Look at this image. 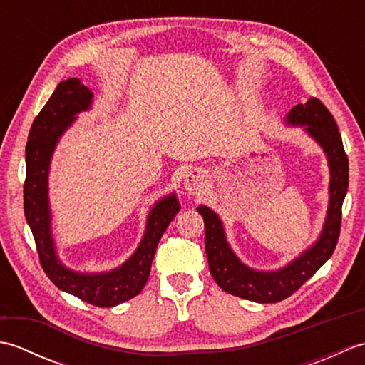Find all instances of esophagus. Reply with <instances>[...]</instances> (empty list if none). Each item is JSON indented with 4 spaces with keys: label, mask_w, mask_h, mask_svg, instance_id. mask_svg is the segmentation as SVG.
Masks as SVG:
<instances>
[{
    "label": "esophagus",
    "mask_w": 365,
    "mask_h": 365,
    "mask_svg": "<svg viewBox=\"0 0 365 365\" xmlns=\"http://www.w3.org/2000/svg\"><path fill=\"white\" fill-rule=\"evenodd\" d=\"M208 175L204 169L200 168H192L190 173L185 175V190H187L190 195H200L207 187Z\"/></svg>",
    "instance_id": "34e87169"
}]
</instances>
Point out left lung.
Wrapping results in <instances>:
<instances>
[{
  "label": "left lung",
  "mask_w": 365,
  "mask_h": 365,
  "mask_svg": "<svg viewBox=\"0 0 365 365\" xmlns=\"http://www.w3.org/2000/svg\"><path fill=\"white\" fill-rule=\"evenodd\" d=\"M287 123L301 125L327 153L331 180L327 220L319 240L299 257L277 271H257L238 260L224 234L220 216L205 205H199L205 226V252L210 273L224 292L255 302H279L297 292L336 250L342 204L348 190V157L342 136L329 110L319 98L311 97L302 105L293 106L287 114Z\"/></svg>",
  "instance_id": "obj_1"
}]
</instances>
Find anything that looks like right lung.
I'll return each mask as SVG.
<instances>
[{
    "label": "right lung",
    "instance_id": "right-lung-1",
    "mask_svg": "<svg viewBox=\"0 0 365 365\" xmlns=\"http://www.w3.org/2000/svg\"><path fill=\"white\" fill-rule=\"evenodd\" d=\"M92 92L78 78L58 84L37 114L26 143V178L23 202L28 226L34 235L38 260L50 281L67 293L97 307H113L141 293L149 279L155 251L169 222L180 210L175 195L158 200L147 218L144 237L133 255L108 273H78L61 263L51 237L48 169L54 147L75 115L91 108Z\"/></svg>",
    "mask_w": 365,
    "mask_h": 365
}]
</instances>
